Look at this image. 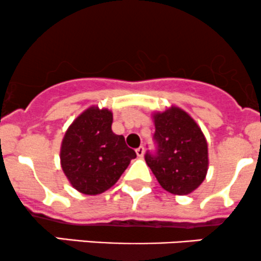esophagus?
Masks as SVG:
<instances>
[{"label": "esophagus", "mask_w": 261, "mask_h": 261, "mask_svg": "<svg viewBox=\"0 0 261 261\" xmlns=\"http://www.w3.org/2000/svg\"><path fill=\"white\" fill-rule=\"evenodd\" d=\"M136 153L138 155V158H143V155H144V146H139V148H137Z\"/></svg>", "instance_id": "obj_1"}]
</instances>
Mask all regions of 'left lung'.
Wrapping results in <instances>:
<instances>
[{"instance_id": "left-lung-1", "label": "left lung", "mask_w": 261, "mask_h": 261, "mask_svg": "<svg viewBox=\"0 0 261 261\" xmlns=\"http://www.w3.org/2000/svg\"><path fill=\"white\" fill-rule=\"evenodd\" d=\"M154 153L145 162L164 190L189 195L203 182L208 170V146L201 128L189 113L171 106L153 115Z\"/></svg>"}]
</instances>
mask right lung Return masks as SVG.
Wrapping results in <instances>:
<instances>
[{
	"label": "right lung",
	"instance_id": "right-lung-1",
	"mask_svg": "<svg viewBox=\"0 0 261 261\" xmlns=\"http://www.w3.org/2000/svg\"><path fill=\"white\" fill-rule=\"evenodd\" d=\"M113 115L92 106L67 128L60 148V164L71 186L85 195L111 189L137 156L124 137L112 132Z\"/></svg>",
	"mask_w": 261,
	"mask_h": 261
}]
</instances>
